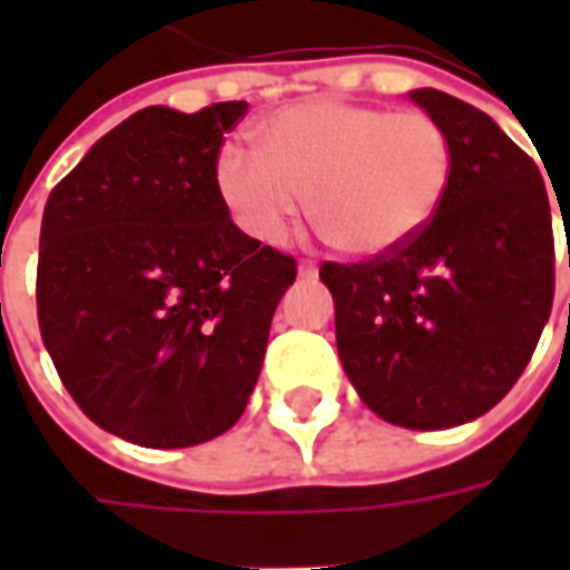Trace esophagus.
Masks as SVG:
<instances>
[{"label":"esophagus","instance_id":"obj_1","mask_svg":"<svg viewBox=\"0 0 570 570\" xmlns=\"http://www.w3.org/2000/svg\"><path fill=\"white\" fill-rule=\"evenodd\" d=\"M298 274H302V277H314V274H317V262L302 259L298 262Z\"/></svg>","mask_w":570,"mask_h":570}]
</instances>
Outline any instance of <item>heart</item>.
I'll use <instances>...</instances> for the list:
<instances>
[{
	"mask_svg": "<svg viewBox=\"0 0 570 570\" xmlns=\"http://www.w3.org/2000/svg\"><path fill=\"white\" fill-rule=\"evenodd\" d=\"M256 140L259 155L225 146L213 179L259 244H284L308 200L330 247L384 256L433 223L452 183V142L421 109L311 100L265 118Z\"/></svg>",
	"mask_w": 570,
	"mask_h": 570,
	"instance_id": "b5f03b06",
	"label": "heart"
}]
</instances>
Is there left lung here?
Segmentation results:
<instances>
[{
  "label": "left lung",
  "mask_w": 570,
  "mask_h": 570,
  "mask_svg": "<svg viewBox=\"0 0 570 570\" xmlns=\"http://www.w3.org/2000/svg\"><path fill=\"white\" fill-rule=\"evenodd\" d=\"M409 97L452 142L440 213L394 253L323 262L321 281L360 400L396 428L442 430L485 415L525 372L550 321L556 240L525 151L452 94Z\"/></svg>",
  "instance_id": "8db88e82"
}]
</instances>
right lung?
<instances>
[{
	"instance_id": "obj_1",
	"label": "right lung",
	"mask_w": 570,
	"mask_h": 570,
	"mask_svg": "<svg viewBox=\"0 0 570 570\" xmlns=\"http://www.w3.org/2000/svg\"><path fill=\"white\" fill-rule=\"evenodd\" d=\"M244 100L134 112L48 195L39 330L97 428L186 449L232 428L256 387L296 259L247 237L216 191Z\"/></svg>"
}]
</instances>
